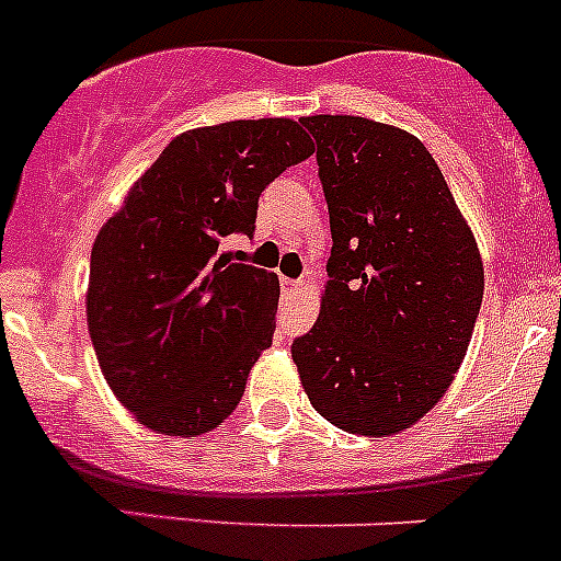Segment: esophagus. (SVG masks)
I'll list each match as a JSON object with an SVG mask.
<instances>
[{"mask_svg": "<svg viewBox=\"0 0 561 561\" xmlns=\"http://www.w3.org/2000/svg\"><path fill=\"white\" fill-rule=\"evenodd\" d=\"M280 289H284V295H297V291H302V280H289V277H280Z\"/></svg>", "mask_w": 561, "mask_h": 561, "instance_id": "esophagus-1", "label": "esophagus"}]
</instances>
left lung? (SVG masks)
Instances as JSON below:
<instances>
[{"instance_id": "1", "label": "left lung", "mask_w": 561, "mask_h": 561, "mask_svg": "<svg viewBox=\"0 0 561 561\" xmlns=\"http://www.w3.org/2000/svg\"><path fill=\"white\" fill-rule=\"evenodd\" d=\"M331 214L320 317L291 358L328 423L389 436L425 417L467 356L484 264L423 141L364 116H306Z\"/></svg>"}]
</instances>
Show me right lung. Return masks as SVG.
Masks as SVG:
<instances>
[{"mask_svg": "<svg viewBox=\"0 0 561 561\" xmlns=\"http://www.w3.org/2000/svg\"><path fill=\"white\" fill-rule=\"evenodd\" d=\"M311 152L295 119L180 133L96 233L89 333L105 381L141 425L199 436L239 405L272 344L280 284L219 244L253 236L261 192Z\"/></svg>", "mask_w": 561, "mask_h": 561, "instance_id": "right-lung-1", "label": "right lung"}]
</instances>
